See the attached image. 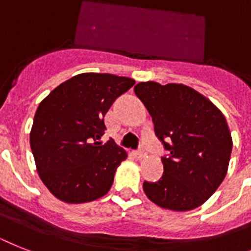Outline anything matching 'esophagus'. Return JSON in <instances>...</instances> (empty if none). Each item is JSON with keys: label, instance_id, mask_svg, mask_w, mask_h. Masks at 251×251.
I'll return each instance as SVG.
<instances>
[{"label": "esophagus", "instance_id": "34e87169", "mask_svg": "<svg viewBox=\"0 0 251 251\" xmlns=\"http://www.w3.org/2000/svg\"><path fill=\"white\" fill-rule=\"evenodd\" d=\"M135 157L138 158V160H142V158L146 157V152H143L142 150L138 151V152H135Z\"/></svg>", "mask_w": 251, "mask_h": 251}]
</instances>
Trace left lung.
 <instances>
[{
  "instance_id": "left-lung-1",
  "label": "left lung",
  "mask_w": 251,
  "mask_h": 251,
  "mask_svg": "<svg viewBox=\"0 0 251 251\" xmlns=\"http://www.w3.org/2000/svg\"><path fill=\"white\" fill-rule=\"evenodd\" d=\"M134 91L169 151L168 157L161 158L164 174L160 180L143 183L146 196L173 211L201 206L227 174L232 136L226 117L202 94L183 83L147 81L135 85Z\"/></svg>"
}]
</instances>
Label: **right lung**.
Returning <instances> with one entry per match:
<instances>
[{
  "mask_svg": "<svg viewBox=\"0 0 251 251\" xmlns=\"http://www.w3.org/2000/svg\"><path fill=\"white\" fill-rule=\"evenodd\" d=\"M135 81L109 73H81L55 87L38 105L29 142L36 169L63 202H90L107 195L127 152L95 142L113 101Z\"/></svg>",
  "mask_w": 251,
  "mask_h": 251,
  "instance_id": "1",
  "label": "right lung"
}]
</instances>
